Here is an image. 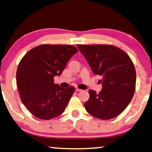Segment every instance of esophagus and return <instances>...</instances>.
<instances>
[{
  "mask_svg": "<svg viewBox=\"0 0 152 152\" xmlns=\"http://www.w3.org/2000/svg\"><path fill=\"white\" fill-rule=\"evenodd\" d=\"M75 90H76V91H77V92H80V91H82V90H81V89H80V88H78V87H76V88H75Z\"/></svg>",
  "mask_w": 152,
  "mask_h": 152,
  "instance_id": "34e87169",
  "label": "esophagus"
}]
</instances>
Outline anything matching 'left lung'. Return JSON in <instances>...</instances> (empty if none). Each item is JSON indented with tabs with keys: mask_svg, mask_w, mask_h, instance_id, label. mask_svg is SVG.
I'll return each instance as SVG.
<instances>
[{
	"mask_svg": "<svg viewBox=\"0 0 152 152\" xmlns=\"http://www.w3.org/2000/svg\"><path fill=\"white\" fill-rule=\"evenodd\" d=\"M94 74L102 76L99 94L89 90L86 111L98 119H113L124 110L135 91L136 72L132 60L112 45H77Z\"/></svg>",
	"mask_w": 152,
	"mask_h": 152,
	"instance_id": "8db88e82",
	"label": "left lung"
}]
</instances>
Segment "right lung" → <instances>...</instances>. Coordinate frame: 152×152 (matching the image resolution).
I'll list each match as a JSON object with an SVG mask.
<instances>
[{
  "label": "right lung",
  "mask_w": 152,
  "mask_h": 152,
  "mask_svg": "<svg viewBox=\"0 0 152 152\" xmlns=\"http://www.w3.org/2000/svg\"><path fill=\"white\" fill-rule=\"evenodd\" d=\"M77 52L71 45L42 44L29 50L20 61L17 88L23 104L35 117L51 119L66 109L75 88H61L54 84L53 77L62 73Z\"/></svg>",
  "instance_id": "right-lung-1"
}]
</instances>
